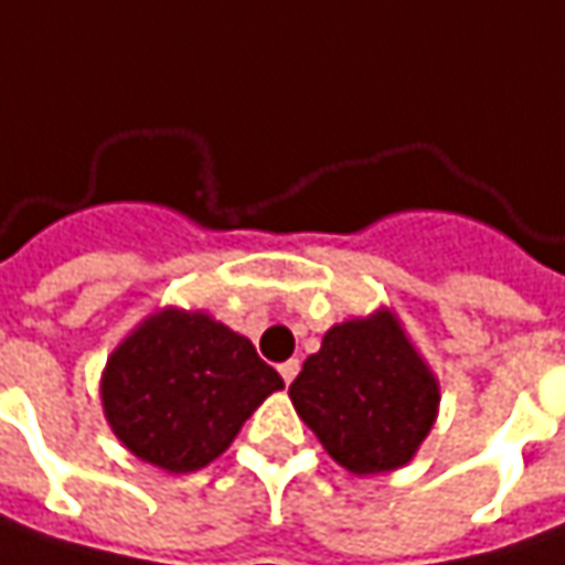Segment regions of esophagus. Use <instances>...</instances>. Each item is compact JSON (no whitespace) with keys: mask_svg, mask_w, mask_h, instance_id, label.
Returning <instances> with one entry per match:
<instances>
[{"mask_svg":"<svg viewBox=\"0 0 565 565\" xmlns=\"http://www.w3.org/2000/svg\"><path fill=\"white\" fill-rule=\"evenodd\" d=\"M278 372H281L284 384H290V381H294V379H297V375H300V360H287V362H281V365H278Z\"/></svg>","mask_w":565,"mask_h":565,"instance_id":"esophagus-1","label":"esophagus"}]
</instances>
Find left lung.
<instances>
[{"label":"left lung","instance_id":"1","mask_svg":"<svg viewBox=\"0 0 565 565\" xmlns=\"http://www.w3.org/2000/svg\"><path fill=\"white\" fill-rule=\"evenodd\" d=\"M300 418L356 476L409 462L438 416V381L403 338L397 319L334 324L290 384Z\"/></svg>","mask_w":565,"mask_h":565}]
</instances>
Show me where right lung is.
Returning <instances> with one entry per match:
<instances>
[{
    "label": "right lung",
    "mask_w": 565,
    "mask_h": 565,
    "mask_svg": "<svg viewBox=\"0 0 565 565\" xmlns=\"http://www.w3.org/2000/svg\"><path fill=\"white\" fill-rule=\"evenodd\" d=\"M281 387L256 347L222 321L166 309L111 353L103 406L134 457L196 472L222 457L253 409Z\"/></svg>",
    "instance_id": "obj_1"
}]
</instances>
